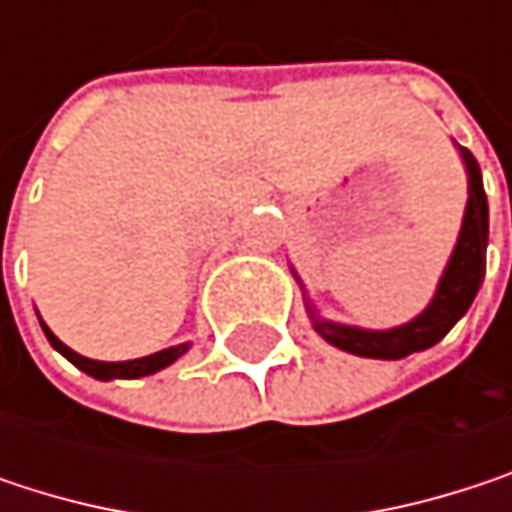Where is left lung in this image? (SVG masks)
<instances>
[{"label":"left lung","instance_id":"8db88e82","mask_svg":"<svg viewBox=\"0 0 512 512\" xmlns=\"http://www.w3.org/2000/svg\"><path fill=\"white\" fill-rule=\"evenodd\" d=\"M462 162H465V174H468V201H465V216H462L460 237L457 246L451 252V260L436 284V293L430 299V305L412 317L403 326L394 329H361V326H347V323H335V320H323L314 308V302L305 293L302 278L293 269L296 284L302 287L305 296V311L317 329V335L344 350L361 358H406L421 350H430L433 344H439L454 326L457 320L465 317V311L471 308L483 275H486V243H489V204H486V192H483V174L477 159L471 151L460 148Z\"/></svg>","mask_w":512,"mask_h":512}]
</instances>
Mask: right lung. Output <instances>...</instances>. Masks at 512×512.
Returning <instances> with one entry per match:
<instances>
[{"mask_svg":"<svg viewBox=\"0 0 512 512\" xmlns=\"http://www.w3.org/2000/svg\"><path fill=\"white\" fill-rule=\"evenodd\" d=\"M41 326H44V335H47V341L52 344V350H58V353L67 358L70 364H76L82 373H88V376H94V379H103V382H109V379H139V376H151V373H156V370H162V367L174 364L177 358L189 350V341H186V344H177V347L159 350V353H154V356L133 358V361H94V358H85V356H79V353H73L67 344H61V341L52 335L50 326H47L44 320H41Z\"/></svg>","mask_w":512,"mask_h":512,"instance_id":"right-lung-1","label":"right lung"}]
</instances>
